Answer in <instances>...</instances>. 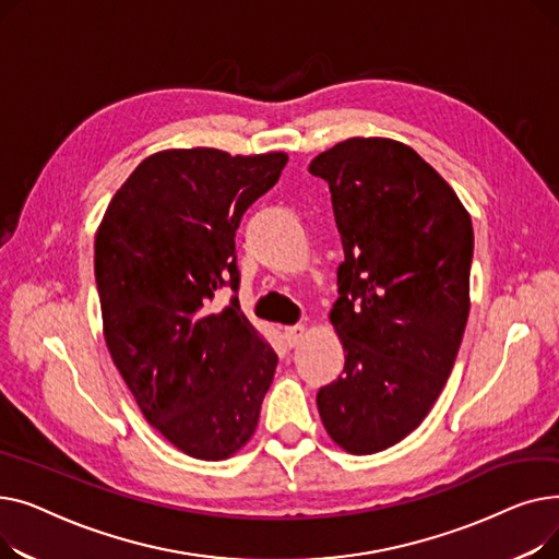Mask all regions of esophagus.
Segmentation results:
<instances>
[{
  "label": "esophagus",
  "mask_w": 559,
  "mask_h": 559,
  "mask_svg": "<svg viewBox=\"0 0 559 559\" xmlns=\"http://www.w3.org/2000/svg\"><path fill=\"white\" fill-rule=\"evenodd\" d=\"M306 333H308V329H306L304 324H297V326H285V329H283V335H285V340H287V344H289V346H297V344L306 337Z\"/></svg>",
  "instance_id": "esophagus-1"
}]
</instances>
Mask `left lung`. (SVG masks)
Here are the masks:
<instances>
[{"label": "left lung", "mask_w": 559, "mask_h": 559, "mask_svg": "<svg viewBox=\"0 0 559 559\" xmlns=\"http://www.w3.org/2000/svg\"><path fill=\"white\" fill-rule=\"evenodd\" d=\"M308 171L329 181L344 247L331 310L344 373L319 390V417L340 449L371 455L426 419L455 365L472 306V215L399 140L348 138Z\"/></svg>", "instance_id": "1"}]
</instances>
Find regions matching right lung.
<instances>
[{
  "label": "right lung",
  "instance_id": "right-lung-1",
  "mask_svg": "<svg viewBox=\"0 0 559 559\" xmlns=\"http://www.w3.org/2000/svg\"><path fill=\"white\" fill-rule=\"evenodd\" d=\"M287 154L230 156L211 146L146 156L108 203L95 278L108 354L140 413L197 460H226L255 432L278 358L238 299L235 230Z\"/></svg>",
  "mask_w": 559,
  "mask_h": 559
}]
</instances>
